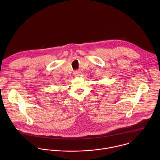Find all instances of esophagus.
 Wrapping results in <instances>:
<instances>
[{
    "mask_svg": "<svg viewBox=\"0 0 160 160\" xmlns=\"http://www.w3.org/2000/svg\"><path fill=\"white\" fill-rule=\"evenodd\" d=\"M80 72L79 71H78V70L74 71V72H73V74H74V75H75V76H79V75H80Z\"/></svg>",
    "mask_w": 160,
    "mask_h": 160,
    "instance_id": "34e87169",
    "label": "esophagus"
}]
</instances>
